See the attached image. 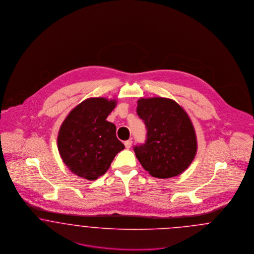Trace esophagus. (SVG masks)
<instances>
[{
  "mask_svg": "<svg viewBox=\"0 0 254 254\" xmlns=\"http://www.w3.org/2000/svg\"><path fill=\"white\" fill-rule=\"evenodd\" d=\"M131 145H132V141H131V140H127V141L125 142V146H126L127 148H130Z\"/></svg>",
  "mask_w": 254,
  "mask_h": 254,
  "instance_id": "34e87169",
  "label": "esophagus"
}]
</instances>
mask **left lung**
Returning <instances> with one entry per match:
<instances>
[{
	"label": "left lung",
	"instance_id": "left-lung-1",
	"mask_svg": "<svg viewBox=\"0 0 254 254\" xmlns=\"http://www.w3.org/2000/svg\"><path fill=\"white\" fill-rule=\"evenodd\" d=\"M137 103V114L145 122L147 133L145 144L134 146L136 157L153 177L167 179L181 174L197 151L188 113L168 98H141Z\"/></svg>",
	"mask_w": 254,
	"mask_h": 254
}]
</instances>
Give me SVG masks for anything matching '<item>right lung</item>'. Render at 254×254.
<instances>
[{
	"label": "right lung",
	"mask_w": 254,
	"mask_h": 254,
	"mask_svg": "<svg viewBox=\"0 0 254 254\" xmlns=\"http://www.w3.org/2000/svg\"><path fill=\"white\" fill-rule=\"evenodd\" d=\"M116 100L88 98L69 112L61 126L58 150L65 166L79 177L96 180L125 148L116 137V127L107 121Z\"/></svg>",
	"instance_id": "right-lung-1"
}]
</instances>
